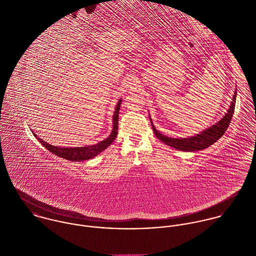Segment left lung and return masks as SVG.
Segmentation results:
<instances>
[{
    "instance_id": "obj_1",
    "label": "left lung",
    "mask_w": 256,
    "mask_h": 256,
    "mask_svg": "<svg viewBox=\"0 0 256 256\" xmlns=\"http://www.w3.org/2000/svg\"><path fill=\"white\" fill-rule=\"evenodd\" d=\"M236 90L232 96V102H230V106L226 113L222 116V118L218 121L216 124L210 126L209 128L205 129L204 131L200 132L199 134H196L194 136H190L187 138H170L164 134H162L160 131L156 129V127L152 124V118L150 116V121L152 123V127L154 130V135L158 140H160L162 143H164L168 146H172L176 150H183V152H195V150H201L208 146L213 145L215 142H217L220 138L224 134L226 131L230 120L232 118V114L234 111L236 106Z\"/></svg>"
}]
</instances>
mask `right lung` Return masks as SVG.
<instances>
[{
  "mask_svg": "<svg viewBox=\"0 0 256 256\" xmlns=\"http://www.w3.org/2000/svg\"><path fill=\"white\" fill-rule=\"evenodd\" d=\"M121 102H122V98H120L118 100V102L115 106V111L112 116L113 128H112V131H111L110 136L106 139H104V141H102L96 145L74 146V148H61V146H53L51 144L46 143L42 139H40L34 131H32V132L42 146H45L52 154H54L60 158H63L65 160H72V162H80V160H86L92 158L96 156L98 154H100L102 150H104L106 148H108L112 144V142L115 140V138L117 136V130H118V115H119Z\"/></svg>",
  "mask_w": 256,
  "mask_h": 256,
  "instance_id": "right-lung-1",
  "label": "right lung"
}]
</instances>
